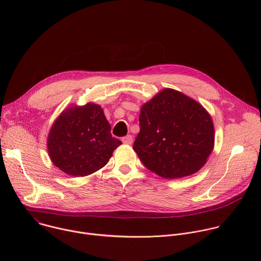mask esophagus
Segmentation results:
<instances>
[{"instance_id":"34e87169","label":"esophagus","mask_w":261,"mask_h":261,"mask_svg":"<svg viewBox=\"0 0 261 261\" xmlns=\"http://www.w3.org/2000/svg\"><path fill=\"white\" fill-rule=\"evenodd\" d=\"M122 141H123V143H125V144H131V143L133 142V137H132L131 135L124 136V137L122 138Z\"/></svg>"}]
</instances>
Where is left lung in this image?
<instances>
[{"mask_svg":"<svg viewBox=\"0 0 261 261\" xmlns=\"http://www.w3.org/2000/svg\"><path fill=\"white\" fill-rule=\"evenodd\" d=\"M133 150L143 165L165 178L197 172L213 152L214 124L197 101L164 89L141 106Z\"/></svg>","mask_w":261,"mask_h":261,"instance_id":"obj_1","label":"left lung"}]
</instances>
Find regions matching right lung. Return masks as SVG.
Masks as SVG:
<instances>
[{
  "label": "right lung",
  "mask_w": 261,
  "mask_h": 261,
  "mask_svg": "<svg viewBox=\"0 0 261 261\" xmlns=\"http://www.w3.org/2000/svg\"><path fill=\"white\" fill-rule=\"evenodd\" d=\"M120 144L110 133L101 106L88 103L71 106L60 115L49 131L47 151L63 172L86 176L105 166Z\"/></svg>",
  "instance_id": "add662e5"
}]
</instances>
